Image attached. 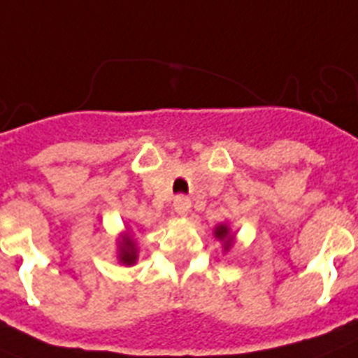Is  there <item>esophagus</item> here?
I'll return each mask as SVG.
<instances>
[{
  "label": "esophagus",
  "instance_id": "1",
  "mask_svg": "<svg viewBox=\"0 0 358 358\" xmlns=\"http://www.w3.org/2000/svg\"><path fill=\"white\" fill-rule=\"evenodd\" d=\"M173 206H174V212L180 213V215H185V213L189 212L191 201H189V199H187V196L180 195V196H176V199H174Z\"/></svg>",
  "mask_w": 358,
  "mask_h": 358
}]
</instances>
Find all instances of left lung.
I'll return each instance as SVG.
<instances>
[{
  "label": "left lung",
  "mask_w": 358,
  "mask_h": 358,
  "mask_svg": "<svg viewBox=\"0 0 358 358\" xmlns=\"http://www.w3.org/2000/svg\"><path fill=\"white\" fill-rule=\"evenodd\" d=\"M215 236H217L219 239H227V243H224V249H229L230 247V230L229 227H224V224H219L217 229H215Z\"/></svg>",
  "instance_id": "left-lung-1"
}]
</instances>
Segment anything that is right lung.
Masks as SVG:
<instances>
[{
	"label": "right lung",
	"mask_w": 358,
	"mask_h": 358,
	"mask_svg": "<svg viewBox=\"0 0 358 358\" xmlns=\"http://www.w3.org/2000/svg\"><path fill=\"white\" fill-rule=\"evenodd\" d=\"M135 258H137V249H135V243L129 238H124L122 243H120V262L122 264H134Z\"/></svg>",
	"instance_id": "add662e5"
}]
</instances>
